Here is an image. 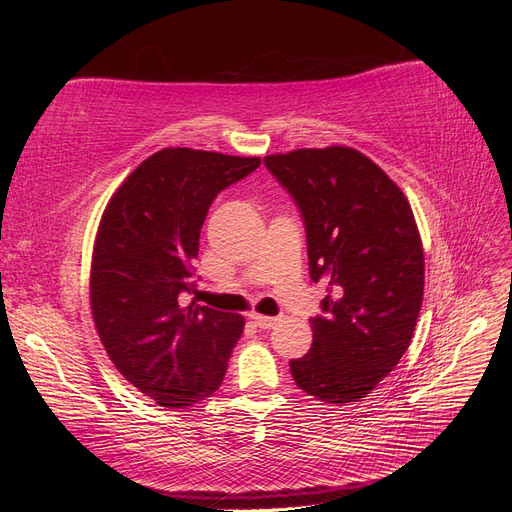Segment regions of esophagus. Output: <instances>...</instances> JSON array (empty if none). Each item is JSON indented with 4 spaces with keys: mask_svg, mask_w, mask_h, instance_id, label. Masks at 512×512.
I'll return each instance as SVG.
<instances>
[{
    "mask_svg": "<svg viewBox=\"0 0 512 512\" xmlns=\"http://www.w3.org/2000/svg\"><path fill=\"white\" fill-rule=\"evenodd\" d=\"M252 320L258 329H271L275 327L277 318H271V316H262V314H252Z\"/></svg>",
    "mask_w": 512,
    "mask_h": 512,
    "instance_id": "esophagus-1",
    "label": "esophagus"
}]
</instances>
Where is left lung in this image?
I'll return each mask as SVG.
<instances>
[{"instance_id": "1", "label": "left lung", "mask_w": 512, "mask_h": 512, "mask_svg": "<svg viewBox=\"0 0 512 512\" xmlns=\"http://www.w3.org/2000/svg\"><path fill=\"white\" fill-rule=\"evenodd\" d=\"M265 164L301 209L309 275L329 284L292 378L327 404L361 401L408 350L423 305L425 256L408 198L352 147L273 153Z\"/></svg>"}]
</instances>
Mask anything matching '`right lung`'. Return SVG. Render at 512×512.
I'll use <instances>...</instances> for the list:
<instances>
[{
	"label": "right lung",
	"instance_id": "add662e5",
	"mask_svg": "<svg viewBox=\"0 0 512 512\" xmlns=\"http://www.w3.org/2000/svg\"><path fill=\"white\" fill-rule=\"evenodd\" d=\"M260 158L166 147L138 164L102 213L89 275L96 331L119 374L164 408L218 391L243 316L179 297L194 292L207 211Z\"/></svg>",
	"mask_w": 512,
	"mask_h": 512
}]
</instances>
